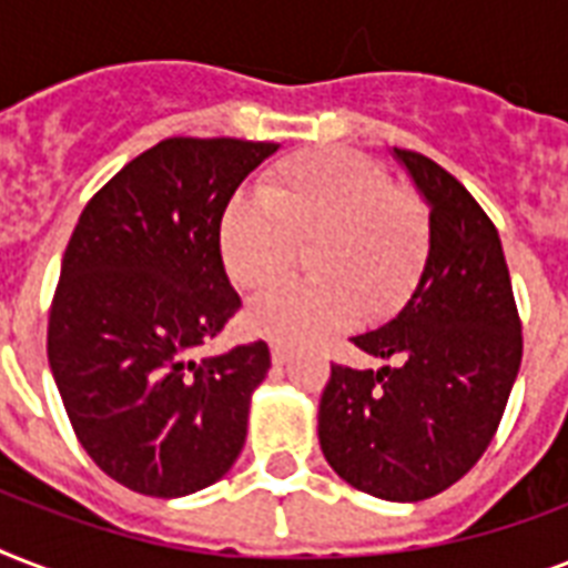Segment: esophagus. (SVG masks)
<instances>
[{
  "instance_id": "34e87169",
  "label": "esophagus",
  "mask_w": 568,
  "mask_h": 568,
  "mask_svg": "<svg viewBox=\"0 0 568 568\" xmlns=\"http://www.w3.org/2000/svg\"><path fill=\"white\" fill-rule=\"evenodd\" d=\"M271 356H274L276 365L288 363V356H292V347L285 345L283 338H274V342H271Z\"/></svg>"
}]
</instances>
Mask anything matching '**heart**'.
Segmentation results:
<instances>
[{
    "instance_id": "obj_1",
    "label": "heart",
    "mask_w": 568,
    "mask_h": 568,
    "mask_svg": "<svg viewBox=\"0 0 568 568\" xmlns=\"http://www.w3.org/2000/svg\"><path fill=\"white\" fill-rule=\"evenodd\" d=\"M262 203L239 196L217 226L226 274L258 292L283 274L294 244L306 250V283H283L247 310L262 336L306 338L365 312L388 310L422 274L430 221L418 196L395 189L377 162L351 150H303L274 164Z\"/></svg>"
}]
</instances>
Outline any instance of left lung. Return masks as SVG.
<instances>
[{
	"mask_svg": "<svg viewBox=\"0 0 568 568\" xmlns=\"http://www.w3.org/2000/svg\"><path fill=\"white\" fill-rule=\"evenodd\" d=\"M430 205V250L413 297L354 345L392 365H333L318 406L324 457L383 501H424L489 448L521 365V321L489 214L445 168L395 150Z\"/></svg>",
	"mask_w": 568,
	"mask_h": 568,
	"instance_id": "obj_1",
	"label": "left lung"
}]
</instances>
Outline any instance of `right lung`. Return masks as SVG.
Here are the masks:
<instances>
[{"label": "right lung", "instance_id": "1", "mask_svg": "<svg viewBox=\"0 0 568 568\" xmlns=\"http://www.w3.org/2000/svg\"><path fill=\"white\" fill-rule=\"evenodd\" d=\"M280 144L164 138L84 205L61 262L47 354L88 457L132 493L180 498L221 480L247 439L265 342L196 363L241 310L217 226Z\"/></svg>", "mask_w": 568, "mask_h": 568}]
</instances>
